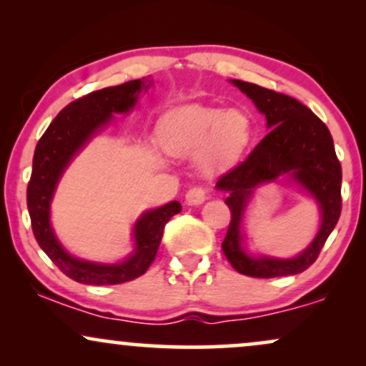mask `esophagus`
Masks as SVG:
<instances>
[{"instance_id": "esophagus-1", "label": "esophagus", "mask_w": 366, "mask_h": 366, "mask_svg": "<svg viewBox=\"0 0 366 366\" xmlns=\"http://www.w3.org/2000/svg\"><path fill=\"white\" fill-rule=\"evenodd\" d=\"M204 199H207V191L199 186L191 187L186 192V203L187 204H201Z\"/></svg>"}]
</instances>
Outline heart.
I'll return each instance as SVG.
<instances>
[{"label":"heart","instance_id":"heart-1","mask_svg":"<svg viewBox=\"0 0 366 366\" xmlns=\"http://www.w3.org/2000/svg\"><path fill=\"white\" fill-rule=\"evenodd\" d=\"M159 142L174 154L199 153L207 167L232 163L253 136L249 115L242 110L192 108L167 117L158 130Z\"/></svg>","mask_w":366,"mask_h":366}]
</instances>
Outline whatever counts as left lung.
<instances>
[{
    "label": "left lung",
    "instance_id": "8db88e82",
    "mask_svg": "<svg viewBox=\"0 0 366 366\" xmlns=\"http://www.w3.org/2000/svg\"><path fill=\"white\" fill-rule=\"evenodd\" d=\"M253 99L272 130L263 137L244 162L225 172L217 180V189L229 192L225 204L230 224L222 249L239 274L254 279L296 275L315 263L341 217L342 169L327 125L315 113L291 96L256 84L232 81ZM280 174H291L322 208L319 236L303 255L294 260L251 259L240 249V217L250 191Z\"/></svg>",
    "mask_w": 366,
    "mask_h": 366
}]
</instances>
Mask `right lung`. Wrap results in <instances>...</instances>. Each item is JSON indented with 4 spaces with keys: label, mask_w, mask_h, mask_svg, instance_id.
<instances>
[{
    "label": "right lung",
    "mask_w": 366,
    "mask_h": 366,
    "mask_svg": "<svg viewBox=\"0 0 366 366\" xmlns=\"http://www.w3.org/2000/svg\"><path fill=\"white\" fill-rule=\"evenodd\" d=\"M144 87L141 79L115 87L92 91L66 104L46 129L34 151L32 174L27 186V208L32 232L41 249L75 282L87 285H115L144 274L158 253L163 229L172 217L182 209L179 201L144 213L136 227V253L119 264H98L72 258L65 253L49 225V203L61 172L99 127L112 119V113H125L137 102V92Z\"/></svg>",
    "instance_id": "obj_1"
}]
</instances>
